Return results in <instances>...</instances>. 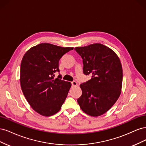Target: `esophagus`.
<instances>
[{
    "label": "esophagus",
    "mask_w": 146,
    "mask_h": 146,
    "mask_svg": "<svg viewBox=\"0 0 146 146\" xmlns=\"http://www.w3.org/2000/svg\"><path fill=\"white\" fill-rule=\"evenodd\" d=\"M72 86H77V83L76 81H73L72 82Z\"/></svg>",
    "instance_id": "obj_1"
}]
</instances>
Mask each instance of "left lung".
<instances>
[{
	"label": "left lung",
	"mask_w": 146,
	"mask_h": 146,
	"mask_svg": "<svg viewBox=\"0 0 146 146\" xmlns=\"http://www.w3.org/2000/svg\"><path fill=\"white\" fill-rule=\"evenodd\" d=\"M74 49L83 59V73L92 76L90 80L80 85L82 94L78 103L88 115H102L121 94L123 74L120 59L111 48L100 43Z\"/></svg>",
	"instance_id": "1"
}]
</instances>
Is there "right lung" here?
Returning a JSON list of instances; mask_svg holds the SVG:
<instances>
[{"label": "right lung", "instance_id": "add662e5", "mask_svg": "<svg viewBox=\"0 0 146 146\" xmlns=\"http://www.w3.org/2000/svg\"><path fill=\"white\" fill-rule=\"evenodd\" d=\"M73 47L41 43L30 48L21 64L20 83L25 99L35 111L44 116L58 113L67 98L71 83L54 79L58 63Z\"/></svg>", "mask_w": 146, "mask_h": 146}]
</instances>
